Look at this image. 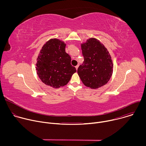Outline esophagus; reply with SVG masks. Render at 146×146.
<instances>
[{"instance_id":"obj_1","label":"esophagus","mask_w":146,"mask_h":146,"mask_svg":"<svg viewBox=\"0 0 146 146\" xmlns=\"http://www.w3.org/2000/svg\"><path fill=\"white\" fill-rule=\"evenodd\" d=\"M78 66H79V65H77V66H76V70H77V69H78Z\"/></svg>"}]
</instances>
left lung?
<instances>
[{"label":"left lung","mask_w":146,"mask_h":146,"mask_svg":"<svg viewBox=\"0 0 146 146\" xmlns=\"http://www.w3.org/2000/svg\"><path fill=\"white\" fill-rule=\"evenodd\" d=\"M84 62L77 73L83 84L92 89L106 84L111 77L113 64L107 48L100 41L91 38L81 44Z\"/></svg>","instance_id":"left-lung-1"}]
</instances>
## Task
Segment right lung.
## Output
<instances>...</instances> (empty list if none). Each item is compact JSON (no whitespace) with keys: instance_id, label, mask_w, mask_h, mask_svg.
Here are the masks:
<instances>
[{"instance_id":"obj_1","label":"right lung","mask_w":146,"mask_h":146,"mask_svg":"<svg viewBox=\"0 0 146 146\" xmlns=\"http://www.w3.org/2000/svg\"><path fill=\"white\" fill-rule=\"evenodd\" d=\"M66 44L59 39L52 38L43 46L37 58L36 70L45 84L55 88L66 85L76 72L71 64V57L65 52Z\"/></svg>"}]
</instances>
